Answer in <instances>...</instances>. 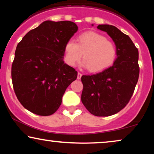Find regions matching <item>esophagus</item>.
Listing matches in <instances>:
<instances>
[{
  "instance_id": "1",
  "label": "esophagus",
  "mask_w": 154,
  "mask_h": 154,
  "mask_svg": "<svg viewBox=\"0 0 154 154\" xmlns=\"http://www.w3.org/2000/svg\"><path fill=\"white\" fill-rule=\"evenodd\" d=\"M82 76V73H81L80 72L78 73V75H77V79H81Z\"/></svg>"
}]
</instances>
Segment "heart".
I'll use <instances>...</instances> for the list:
<instances>
[{"mask_svg":"<svg viewBox=\"0 0 154 154\" xmlns=\"http://www.w3.org/2000/svg\"><path fill=\"white\" fill-rule=\"evenodd\" d=\"M64 54L65 62L69 66H74L83 55V66L88 67L90 71L97 72L115 62L117 48L104 35L94 31H86L79 35L77 42L73 39L66 42Z\"/></svg>","mask_w":154,"mask_h":154,"instance_id":"heart-1","label":"heart"}]
</instances>
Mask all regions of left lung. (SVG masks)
<instances>
[{
	"mask_svg": "<svg viewBox=\"0 0 154 154\" xmlns=\"http://www.w3.org/2000/svg\"><path fill=\"white\" fill-rule=\"evenodd\" d=\"M114 41L117 58L113 66L101 72L83 75L81 101L87 110L96 116H109L125 108L137 83L139 52L128 35L112 25L100 24Z\"/></svg>",
	"mask_w": 154,
	"mask_h": 154,
	"instance_id": "left-lung-1",
	"label": "left lung"
}]
</instances>
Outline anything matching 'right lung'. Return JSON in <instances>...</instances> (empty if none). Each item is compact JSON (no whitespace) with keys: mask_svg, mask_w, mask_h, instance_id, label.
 Here are the masks:
<instances>
[{"mask_svg":"<svg viewBox=\"0 0 154 154\" xmlns=\"http://www.w3.org/2000/svg\"><path fill=\"white\" fill-rule=\"evenodd\" d=\"M77 31V25L70 21H45L17 44L12 85L27 110L45 116L60 106L67 87L77 79V71L63 60L65 44Z\"/></svg>","mask_w":154,"mask_h":154,"instance_id":"right-lung-1","label":"right lung"}]
</instances>
